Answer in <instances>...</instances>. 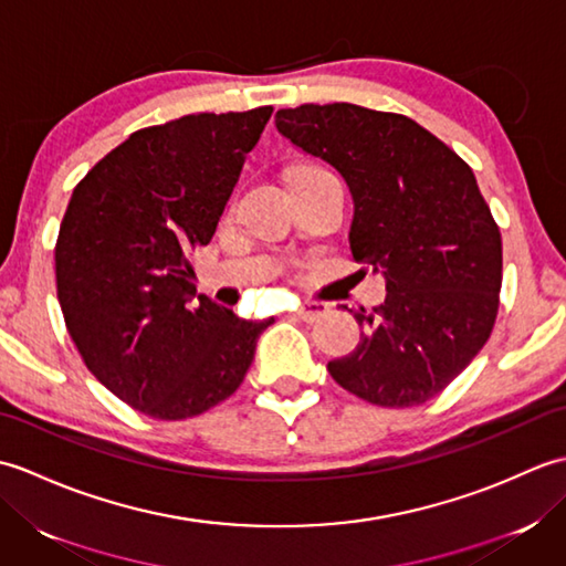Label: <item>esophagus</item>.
I'll return each instance as SVG.
<instances>
[{"label": "esophagus", "mask_w": 566, "mask_h": 566, "mask_svg": "<svg viewBox=\"0 0 566 566\" xmlns=\"http://www.w3.org/2000/svg\"><path fill=\"white\" fill-rule=\"evenodd\" d=\"M326 311H328V306H326V304H321V302H308V304H304L302 308H298L294 316H296L298 321L314 323V321H318L321 316H326Z\"/></svg>", "instance_id": "1"}]
</instances>
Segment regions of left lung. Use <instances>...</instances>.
Masks as SVG:
<instances>
[{"mask_svg":"<svg viewBox=\"0 0 566 566\" xmlns=\"http://www.w3.org/2000/svg\"><path fill=\"white\" fill-rule=\"evenodd\" d=\"M274 124L343 175L353 258L387 280L381 306L355 311L365 333L328 363L331 377L377 406L426 403L482 350L499 314L501 231L472 167L413 118L357 104H302Z\"/></svg>","mask_w":566,"mask_h":566,"instance_id":"8db88e82","label":"left lung"}]
</instances>
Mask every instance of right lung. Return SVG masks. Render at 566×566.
Returning a JSON list of instances; mask_svg holds the SVG:
<instances>
[{
  "label": "right lung",
  "instance_id": "add662e5",
  "mask_svg": "<svg viewBox=\"0 0 566 566\" xmlns=\"http://www.w3.org/2000/svg\"><path fill=\"white\" fill-rule=\"evenodd\" d=\"M272 106L130 134L75 187L55 243L57 302L84 365L136 411L182 420L245 379L268 321L197 294L209 245Z\"/></svg>",
  "mask_w": 566,
  "mask_h": 566
}]
</instances>
